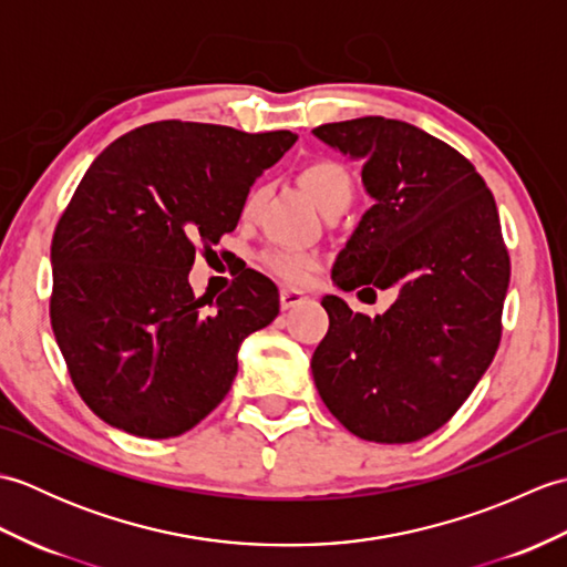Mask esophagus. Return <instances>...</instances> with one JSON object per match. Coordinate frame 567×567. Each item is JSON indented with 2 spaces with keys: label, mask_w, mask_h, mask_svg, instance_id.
Instances as JSON below:
<instances>
[{
  "label": "esophagus",
  "mask_w": 567,
  "mask_h": 567,
  "mask_svg": "<svg viewBox=\"0 0 567 567\" xmlns=\"http://www.w3.org/2000/svg\"><path fill=\"white\" fill-rule=\"evenodd\" d=\"M302 302H307V295L302 290H292V287H282L280 290V307L282 309H292Z\"/></svg>",
  "instance_id": "1"
}]
</instances>
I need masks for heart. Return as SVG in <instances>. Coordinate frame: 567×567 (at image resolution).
<instances>
[{"instance_id": "heart-1", "label": "heart", "mask_w": 567, "mask_h": 567, "mask_svg": "<svg viewBox=\"0 0 567 567\" xmlns=\"http://www.w3.org/2000/svg\"><path fill=\"white\" fill-rule=\"evenodd\" d=\"M305 189L309 192V197L317 202V207L323 212L341 197H353V179L348 175V171L339 163L331 161H317L307 165L302 175ZM262 199V189L256 187L248 192V197L244 199V207H240V214L244 219H250L252 214L258 212ZM260 262L265 265V270H270L272 275L280 277V280L290 282V285H302L307 282L311 272L317 268V256L309 250H299V248H285V246H275L268 248L260 256Z\"/></svg>"}]
</instances>
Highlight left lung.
I'll return each instance as SVG.
<instances>
[{"label": "left lung", "mask_w": 567, "mask_h": 567, "mask_svg": "<svg viewBox=\"0 0 567 567\" xmlns=\"http://www.w3.org/2000/svg\"><path fill=\"white\" fill-rule=\"evenodd\" d=\"M311 134L363 163L372 199L333 262V285L396 292L378 317L323 297L329 331L311 375L358 439L419 441L461 409L497 353L509 256L495 197L473 163L406 122L363 116Z\"/></svg>", "instance_id": "obj_1"}]
</instances>
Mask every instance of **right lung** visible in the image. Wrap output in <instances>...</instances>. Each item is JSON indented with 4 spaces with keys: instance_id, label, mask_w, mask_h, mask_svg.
I'll list each match as a JSON object with an SVG mask.
<instances>
[{
    "instance_id": "obj_1",
    "label": "right lung",
    "mask_w": 567,
    "mask_h": 567,
    "mask_svg": "<svg viewBox=\"0 0 567 567\" xmlns=\"http://www.w3.org/2000/svg\"><path fill=\"white\" fill-rule=\"evenodd\" d=\"M292 131L155 122L106 146L51 244V327L75 390L104 424L173 439L221 404L238 351L280 295L246 270L204 309L197 246L231 234L250 185L295 146Z\"/></svg>"
}]
</instances>
